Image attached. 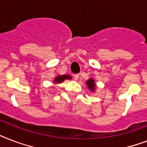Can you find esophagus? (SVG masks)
Segmentation results:
<instances>
[{
	"instance_id": "obj_1",
	"label": "esophagus",
	"mask_w": 147,
	"mask_h": 147,
	"mask_svg": "<svg viewBox=\"0 0 147 147\" xmlns=\"http://www.w3.org/2000/svg\"><path fill=\"white\" fill-rule=\"evenodd\" d=\"M78 77H79V75H78V74H75V75H74V79H75V80H78Z\"/></svg>"
}]
</instances>
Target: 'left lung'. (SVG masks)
<instances>
[{
  "instance_id": "8db88e82",
  "label": "left lung",
  "mask_w": 147,
  "mask_h": 147,
  "mask_svg": "<svg viewBox=\"0 0 147 147\" xmlns=\"http://www.w3.org/2000/svg\"><path fill=\"white\" fill-rule=\"evenodd\" d=\"M87 85L88 87L89 88V89L91 91H93L94 90V87H95V84H94V81L92 79V78H90L89 80L87 81Z\"/></svg>"
}]
</instances>
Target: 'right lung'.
<instances>
[{"label": "right lung", "instance_id": "1", "mask_svg": "<svg viewBox=\"0 0 147 147\" xmlns=\"http://www.w3.org/2000/svg\"><path fill=\"white\" fill-rule=\"evenodd\" d=\"M69 78H71V76H67V75H65V76H59L55 78V81H54V82L56 83H61L62 82H63L65 79H69Z\"/></svg>", "mask_w": 147, "mask_h": 147}]
</instances>
